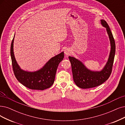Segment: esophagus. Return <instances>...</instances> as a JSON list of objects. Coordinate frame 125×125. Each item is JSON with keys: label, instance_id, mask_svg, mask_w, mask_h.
<instances>
[{"label": "esophagus", "instance_id": "esophagus-1", "mask_svg": "<svg viewBox=\"0 0 125 125\" xmlns=\"http://www.w3.org/2000/svg\"><path fill=\"white\" fill-rule=\"evenodd\" d=\"M64 53L66 56H68L71 54V50L69 48H66L65 50H64Z\"/></svg>", "mask_w": 125, "mask_h": 125}]
</instances>
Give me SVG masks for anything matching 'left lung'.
I'll use <instances>...</instances> for the list:
<instances>
[{
    "label": "left lung",
    "instance_id": "obj_1",
    "mask_svg": "<svg viewBox=\"0 0 125 125\" xmlns=\"http://www.w3.org/2000/svg\"><path fill=\"white\" fill-rule=\"evenodd\" d=\"M102 26L106 30L110 42L111 50L108 61L101 71H94L88 69L79 60L69 56L70 61L73 77L76 86L82 89H88L101 85L105 82L110 76L115 53V43L108 23L104 19L101 20Z\"/></svg>",
    "mask_w": 125,
    "mask_h": 125
}]
</instances>
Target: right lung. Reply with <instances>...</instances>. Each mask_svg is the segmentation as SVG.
I'll list each match as a JSON object with an SVG mask.
<instances>
[{"mask_svg": "<svg viewBox=\"0 0 125 125\" xmlns=\"http://www.w3.org/2000/svg\"><path fill=\"white\" fill-rule=\"evenodd\" d=\"M14 36L11 43L10 53L13 71L18 82L32 90H43L51 87L54 82L58 64L64 58L63 52L51 58L42 68L36 71H24L19 67L15 58L13 50Z\"/></svg>", "mask_w": 125, "mask_h": 125, "instance_id": "obj_1", "label": "right lung"}]
</instances>
